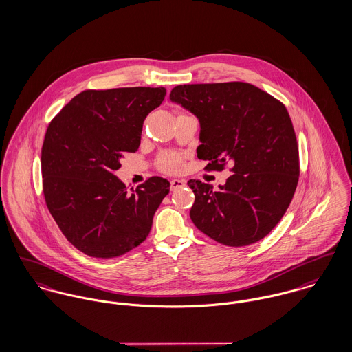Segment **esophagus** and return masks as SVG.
<instances>
[{"mask_svg":"<svg viewBox=\"0 0 352 352\" xmlns=\"http://www.w3.org/2000/svg\"><path fill=\"white\" fill-rule=\"evenodd\" d=\"M184 186H186V180H182V179H173V180H170V188H172V190L180 188V187H184Z\"/></svg>","mask_w":352,"mask_h":352,"instance_id":"esophagus-1","label":"esophagus"}]
</instances>
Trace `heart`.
<instances>
[{"mask_svg": "<svg viewBox=\"0 0 352 352\" xmlns=\"http://www.w3.org/2000/svg\"><path fill=\"white\" fill-rule=\"evenodd\" d=\"M158 166L164 172L175 173L182 168V157L177 153H164L158 158Z\"/></svg>", "mask_w": 352, "mask_h": 352, "instance_id": "1", "label": "heart"}]
</instances>
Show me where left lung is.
Instances as JSON below:
<instances>
[{
    "label": "left lung",
    "instance_id": "8db88e82",
    "mask_svg": "<svg viewBox=\"0 0 352 352\" xmlns=\"http://www.w3.org/2000/svg\"><path fill=\"white\" fill-rule=\"evenodd\" d=\"M169 99L198 118L197 153L210 161L206 168L233 165V175L218 191L188 182L195 194L190 211L194 225L228 247L264 239L285 215L298 184V146L286 107L239 81L177 85Z\"/></svg>",
    "mask_w": 352,
    "mask_h": 352
}]
</instances>
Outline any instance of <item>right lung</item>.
Here are the masks:
<instances>
[{
	"mask_svg": "<svg viewBox=\"0 0 352 352\" xmlns=\"http://www.w3.org/2000/svg\"><path fill=\"white\" fill-rule=\"evenodd\" d=\"M166 89L84 91L51 120L42 148L43 194L63 236L78 251L109 258L146 240L170 183L153 176L135 191L115 176L123 153H135L144 120Z\"/></svg>",
	"mask_w": 352,
	"mask_h": 352,
	"instance_id": "1",
	"label": "right lung"
}]
</instances>
